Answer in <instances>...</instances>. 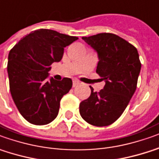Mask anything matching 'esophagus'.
<instances>
[{"label": "esophagus", "mask_w": 159, "mask_h": 159, "mask_svg": "<svg viewBox=\"0 0 159 159\" xmlns=\"http://www.w3.org/2000/svg\"><path fill=\"white\" fill-rule=\"evenodd\" d=\"M79 84H80V81H79V80H74L73 81V87H75L76 86H78Z\"/></svg>", "instance_id": "obj_1"}]
</instances>
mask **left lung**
Listing matches in <instances>:
<instances>
[{"label":"left lung","instance_id":"1","mask_svg":"<svg viewBox=\"0 0 159 159\" xmlns=\"http://www.w3.org/2000/svg\"><path fill=\"white\" fill-rule=\"evenodd\" d=\"M82 39L97 52L96 73L106 81L98 93L80 104L82 119L95 126H107L123 113L135 93L141 63L137 48L114 34L102 33Z\"/></svg>","mask_w":159,"mask_h":159}]
</instances>
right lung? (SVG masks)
<instances>
[{
	"label": "right lung",
	"instance_id": "add662e5",
	"mask_svg": "<svg viewBox=\"0 0 159 159\" xmlns=\"http://www.w3.org/2000/svg\"><path fill=\"white\" fill-rule=\"evenodd\" d=\"M79 38L50 29H38L23 37L8 54L7 73L13 100L29 123L52 122L62 97L73 86L69 78L48 80L50 66L61 61L64 48Z\"/></svg>",
	"mask_w": 159,
	"mask_h": 159
}]
</instances>
